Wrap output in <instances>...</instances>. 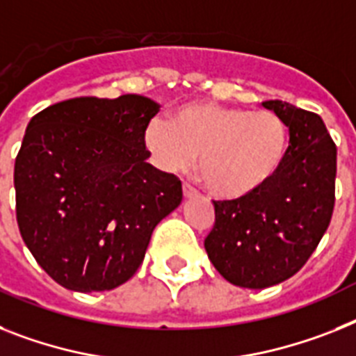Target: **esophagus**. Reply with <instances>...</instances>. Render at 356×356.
Here are the masks:
<instances>
[{"label": "esophagus", "mask_w": 356, "mask_h": 356, "mask_svg": "<svg viewBox=\"0 0 356 356\" xmlns=\"http://www.w3.org/2000/svg\"><path fill=\"white\" fill-rule=\"evenodd\" d=\"M181 189H184V196L185 198H193V196H198V191L193 187L191 184H187V181H184V185H181Z\"/></svg>", "instance_id": "obj_1"}]
</instances>
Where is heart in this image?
Instances as JSON below:
<instances>
[{
  "instance_id": "heart-1",
  "label": "heart",
  "mask_w": 356,
  "mask_h": 356,
  "mask_svg": "<svg viewBox=\"0 0 356 356\" xmlns=\"http://www.w3.org/2000/svg\"><path fill=\"white\" fill-rule=\"evenodd\" d=\"M161 171L178 172L198 154V176L220 198H243L275 178L286 160L289 131L273 111L187 102L171 122L154 118L143 134Z\"/></svg>"
}]
</instances>
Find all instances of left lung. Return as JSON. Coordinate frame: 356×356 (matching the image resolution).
<instances>
[{
  "label": "left lung",
  "mask_w": 356,
  "mask_h": 356,
  "mask_svg": "<svg viewBox=\"0 0 356 356\" xmlns=\"http://www.w3.org/2000/svg\"><path fill=\"white\" fill-rule=\"evenodd\" d=\"M289 129L280 171L262 189L214 204L207 257L227 282L249 289L277 286L302 269L330 227L337 145L318 114L269 99Z\"/></svg>",
  "instance_id": "left-lung-1"
}]
</instances>
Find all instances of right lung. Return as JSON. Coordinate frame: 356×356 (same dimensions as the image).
I'll return each instance as SVG.
<instances>
[{
  "label": "right lung",
  "mask_w": 356,
  "mask_h": 356,
  "mask_svg": "<svg viewBox=\"0 0 356 356\" xmlns=\"http://www.w3.org/2000/svg\"><path fill=\"white\" fill-rule=\"evenodd\" d=\"M160 105L140 94L72 98L29 122L14 165L23 242L60 286H122L151 234L180 205L181 181L147 163L143 134Z\"/></svg>",
  "instance_id": "right-lung-1"
}]
</instances>
